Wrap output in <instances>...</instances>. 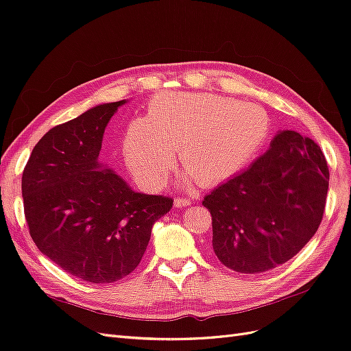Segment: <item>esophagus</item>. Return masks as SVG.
I'll use <instances>...</instances> for the list:
<instances>
[{
    "mask_svg": "<svg viewBox=\"0 0 351 351\" xmlns=\"http://www.w3.org/2000/svg\"><path fill=\"white\" fill-rule=\"evenodd\" d=\"M190 205V200L186 199V197H177L174 200V206L176 208H184V206H189Z\"/></svg>",
    "mask_w": 351,
    "mask_h": 351,
    "instance_id": "1",
    "label": "esophagus"
}]
</instances>
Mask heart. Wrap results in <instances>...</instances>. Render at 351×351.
Wrapping results in <instances>:
<instances>
[{
    "mask_svg": "<svg viewBox=\"0 0 351 351\" xmlns=\"http://www.w3.org/2000/svg\"><path fill=\"white\" fill-rule=\"evenodd\" d=\"M269 117L254 104L217 93H164L143 120L125 127L121 149L127 168L143 189H162L180 164L208 187L236 176L269 136Z\"/></svg>",
    "mask_w": 351,
    "mask_h": 351,
    "instance_id": "obj_1",
    "label": "heart"
}]
</instances>
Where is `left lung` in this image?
Returning <instances> with one entry per match:
<instances>
[{
	"label": "left lung",
	"mask_w": 351,
	"mask_h": 351,
	"mask_svg": "<svg viewBox=\"0 0 351 351\" xmlns=\"http://www.w3.org/2000/svg\"><path fill=\"white\" fill-rule=\"evenodd\" d=\"M328 183L321 147L297 132H278L267 154L202 202L212 215L217 258L241 274L290 261L321 224Z\"/></svg>",
	"instance_id": "left-lung-1"
}]
</instances>
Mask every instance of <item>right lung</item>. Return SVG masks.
I'll return each mask as SVG.
<instances>
[{
    "label": "right lung",
    "mask_w": 351,
    "mask_h": 351,
    "mask_svg": "<svg viewBox=\"0 0 351 351\" xmlns=\"http://www.w3.org/2000/svg\"><path fill=\"white\" fill-rule=\"evenodd\" d=\"M124 104L98 105L51 129L22 177L25 217L38 249L92 284L133 272L155 221L173 206L171 197L134 192L98 161L105 127Z\"/></svg>",
    "instance_id": "1"
}]
</instances>
